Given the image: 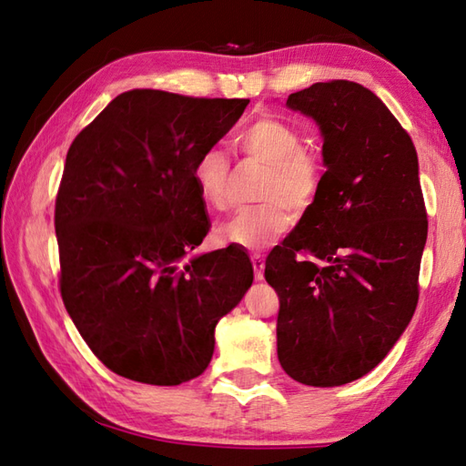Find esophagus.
I'll list each match as a JSON object with an SVG mask.
<instances>
[{
	"label": "esophagus",
	"mask_w": 466,
	"mask_h": 466,
	"mask_svg": "<svg viewBox=\"0 0 466 466\" xmlns=\"http://www.w3.org/2000/svg\"><path fill=\"white\" fill-rule=\"evenodd\" d=\"M250 260H252L256 280H262L264 279V256L262 254H252Z\"/></svg>",
	"instance_id": "obj_1"
}]
</instances>
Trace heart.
I'll use <instances>...</instances> for the list:
<instances>
[{
	"mask_svg": "<svg viewBox=\"0 0 466 466\" xmlns=\"http://www.w3.org/2000/svg\"><path fill=\"white\" fill-rule=\"evenodd\" d=\"M234 146L266 166L258 190L262 204L218 224L214 238L220 244L258 250L290 228L286 207L302 216L314 206L322 187V160L312 147L302 144V136L292 124L274 114L256 116L236 134ZM192 180L208 210H226L230 162L220 147L210 146L200 152L192 166Z\"/></svg>",
	"mask_w": 466,
	"mask_h": 466,
	"instance_id": "1",
	"label": "heart"
}]
</instances>
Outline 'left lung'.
<instances>
[{"mask_svg":"<svg viewBox=\"0 0 466 466\" xmlns=\"http://www.w3.org/2000/svg\"><path fill=\"white\" fill-rule=\"evenodd\" d=\"M286 104L320 126L326 172L314 206L266 258L279 360L302 384L340 386L389 354L417 309L429 230L419 157L360 84H312Z\"/></svg>","mask_w":466,"mask_h":466,"instance_id":"left-lung-1","label":"left lung"}]
</instances>
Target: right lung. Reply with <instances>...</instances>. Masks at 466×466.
<instances>
[{
  "instance_id": "obj_1",
  "label": "right lung",
  "mask_w": 466,
  "mask_h": 466,
  "mask_svg": "<svg viewBox=\"0 0 466 466\" xmlns=\"http://www.w3.org/2000/svg\"><path fill=\"white\" fill-rule=\"evenodd\" d=\"M248 102L130 90L69 146L54 216L59 292L86 344L124 379L200 376L218 320L250 289L236 246L187 258L210 230L192 166Z\"/></svg>"
}]
</instances>
